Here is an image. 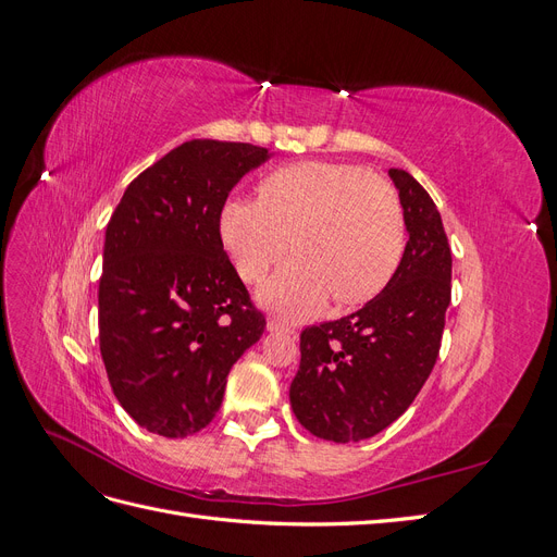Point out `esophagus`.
Wrapping results in <instances>:
<instances>
[{
  "instance_id": "34e87169",
  "label": "esophagus",
  "mask_w": 557,
  "mask_h": 557,
  "mask_svg": "<svg viewBox=\"0 0 557 557\" xmlns=\"http://www.w3.org/2000/svg\"><path fill=\"white\" fill-rule=\"evenodd\" d=\"M267 330H269V332H281V334H295V327H293V325L283 323V320H276V318H269Z\"/></svg>"
}]
</instances>
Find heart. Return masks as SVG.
Wrapping results in <instances>:
<instances>
[{"label": "heart", "instance_id": "heart-1", "mask_svg": "<svg viewBox=\"0 0 557 557\" xmlns=\"http://www.w3.org/2000/svg\"><path fill=\"white\" fill-rule=\"evenodd\" d=\"M218 237L237 274L260 283L288 252L297 258L269 281V309L305 318L327 305L362 307L391 283L401 258V211L393 185L346 162L301 160L262 178L258 201L232 197Z\"/></svg>", "mask_w": 557, "mask_h": 557}]
</instances>
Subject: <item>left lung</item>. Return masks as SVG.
<instances>
[{"mask_svg":"<svg viewBox=\"0 0 557 557\" xmlns=\"http://www.w3.org/2000/svg\"><path fill=\"white\" fill-rule=\"evenodd\" d=\"M387 174L409 232L391 283L356 313L299 336L293 411L313 436L334 444L369 440L411 407L440 356L450 305L453 258L442 215L409 172Z\"/></svg>","mask_w":557,"mask_h":557,"instance_id":"1","label":"left lung"}]
</instances>
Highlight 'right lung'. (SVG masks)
<instances>
[{
	"label": "right lung",
	"mask_w": 557,
	"mask_h": 557,
	"mask_svg": "<svg viewBox=\"0 0 557 557\" xmlns=\"http://www.w3.org/2000/svg\"><path fill=\"white\" fill-rule=\"evenodd\" d=\"M267 158L252 144L185 141L127 185L107 225L99 350L115 399L148 432L205 430L232 364L264 332L218 213Z\"/></svg>",
	"instance_id": "right-lung-1"
}]
</instances>
